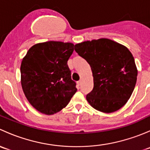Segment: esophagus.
I'll return each mask as SVG.
<instances>
[{
    "mask_svg": "<svg viewBox=\"0 0 150 150\" xmlns=\"http://www.w3.org/2000/svg\"><path fill=\"white\" fill-rule=\"evenodd\" d=\"M77 83H78V86H81V81H78V82H77Z\"/></svg>",
    "mask_w": 150,
    "mask_h": 150,
    "instance_id": "obj_1",
    "label": "esophagus"
}]
</instances>
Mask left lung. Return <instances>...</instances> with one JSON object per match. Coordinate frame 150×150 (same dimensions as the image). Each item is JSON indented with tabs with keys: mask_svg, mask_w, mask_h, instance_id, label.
Here are the masks:
<instances>
[{
	"mask_svg": "<svg viewBox=\"0 0 150 150\" xmlns=\"http://www.w3.org/2000/svg\"><path fill=\"white\" fill-rule=\"evenodd\" d=\"M75 50L91 68L93 88L86 96L91 106L111 113L125 105L134 91L138 74L131 51L107 38L78 43Z\"/></svg>",
	"mask_w": 150,
	"mask_h": 150,
	"instance_id": "obj_1",
	"label": "left lung"
}]
</instances>
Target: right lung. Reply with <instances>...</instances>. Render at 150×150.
I'll use <instances>...</instances> for the list:
<instances>
[{
    "instance_id": "obj_1",
    "label": "right lung",
    "mask_w": 150,
    "mask_h": 150,
    "mask_svg": "<svg viewBox=\"0 0 150 150\" xmlns=\"http://www.w3.org/2000/svg\"><path fill=\"white\" fill-rule=\"evenodd\" d=\"M74 44L60 41L37 43L28 50L21 64V84L30 104L46 115L67 105L77 88L67 61Z\"/></svg>"
}]
</instances>
